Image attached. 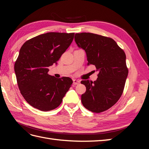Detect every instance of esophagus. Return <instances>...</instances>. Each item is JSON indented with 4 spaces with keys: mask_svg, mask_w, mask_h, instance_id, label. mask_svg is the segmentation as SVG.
<instances>
[{
    "mask_svg": "<svg viewBox=\"0 0 149 149\" xmlns=\"http://www.w3.org/2000/svg\"><path fill=\"white\" fill-rule=\"evenodd\" d=\"M73 82H74V84H75V85L80 83V81L77 80V79H74V80H73Z\"/></svg>",
    "mask_w": 149,
    "mask_h": 149,
    "instance_id": "1",
    "label": "esophagus"
}]
</instances>
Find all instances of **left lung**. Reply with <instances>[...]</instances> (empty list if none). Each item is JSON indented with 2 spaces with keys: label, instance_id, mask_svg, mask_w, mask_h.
I'll list each match as a JSON object with an SVG mask.
<instances>
[{
  "label": "left lung",
  "instance_id": "8db88e82",
  "mask_svg": "<svg viewBox=\"0 0 149 149\" xmlns=\"http://www.w3.org/2000/svg\"><path fill=\"white\" fill-rule=\"evenodd\" d=\"M74 38L86 52L88 65H95L99 72L97 81H81L86 88L82 104L91 112H103L115 104L123 93L128 75L125 54L111 38L82 33L75 34Z\"/></svg>",
  "mask_w": 149,
  "mask_h": 149
}]
</instances>
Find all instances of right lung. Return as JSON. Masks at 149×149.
<instances>
[{"mask_svg": "<svg viewBox=\"0 0 149 149\" xmlns=\"http://www.w3.org/2000/svg\"><path fill=\"white\" fill-rule=\"evenodd\" d=\"M74 33H47L24 43L15 63L20 93L28 104L43 111L58 107L73 83L68 77L48 74L49 66L57 64L70 45Z\"/></svg>", "mask_w": 149, "mask_h": 149, "instance_id": "1", "label": "right lung"}]
</instances>
